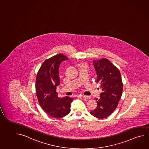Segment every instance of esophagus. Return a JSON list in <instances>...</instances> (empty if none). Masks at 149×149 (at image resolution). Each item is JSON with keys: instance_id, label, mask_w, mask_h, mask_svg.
Instances as JSON below:
<instances>
[{"instance_id": "esophagus-1", "label": "esophagus", "mask_w": 149, "mask_h": 149, "mask_svg": "<svg viewBox=\"0 0 149 149\" xmlns=\"http://www.w3.org/2000/svg\"><path fill=\"white\" fill-rule=\"evenodd\" d=\"M81 96L83 97V98H84V99H90V97L88 96H86V95H81Z\"/></svg>"}]
</instances>
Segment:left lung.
I'll list each match as a JSON object with an SVG mask.
<instances>
[{"label":"left lung","mask_w":149,"mask_h":149,"mask_svg":"<svg viewBox=\"0 0 149 149\" xmlns=\"http://www.w3.org/2000/svg\"><path fill=\"white\" fill-rule=\"evenodd\" d=\"M93 63L97 75L96 82L101 83L102 92L100 98H95L97 105L90 113L97 118H105L113 113L121 98L123 90L121 74L106 58Z\"/></svg>","instance_id":"1"}]
</instances>
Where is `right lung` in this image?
<instances>
[{
  "mask_svg": "<svg viewBox=\"0 0 149 149\" xmlns=\"http://www.w3.org/2000/svg\"><path fill=\"white\" fill-rule=\"evenodd\" d=\"M67 59L61 54L46 59L36 76V89L38 103L46 113L54 118H61L68 115L73 101L69 96L58 97L56 92V88L60 84L59 67L63 61Z\"/></svg>",
  "mask_w": 149,
  "mask_h": 149,
  "instance_id": "add662e5",
  "label": "right lung"
}]
</instances>
